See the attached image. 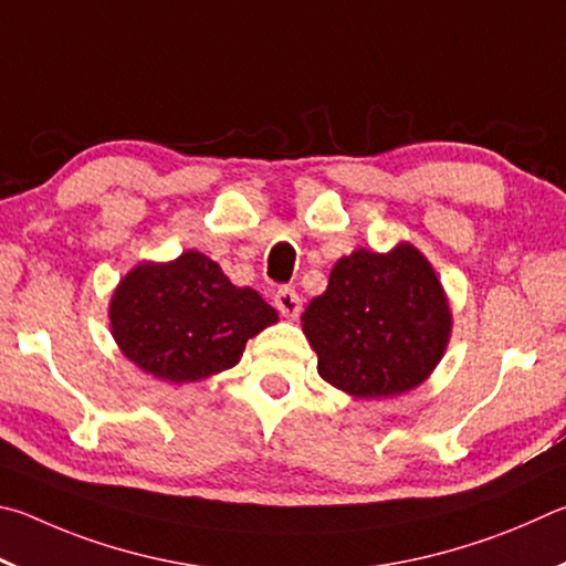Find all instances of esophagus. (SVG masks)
I'll return each instance as SVG.
<instances>
[{"label": "esophagus", "instance_id": "obj_1", "mask_svg": "<svg viewBox=\"0 0 566 566\" xmlns=\"http://www.w3.org/2000/svg\"><path fill=\"white\" fill-rule=\"evenodd\" d=\"M273 301H275V308L283 315H289V318H295V315L301 313V295L293 289H277Z\"/></svg>", "mask_w": 566, "mask_h": 566}]
</instances>
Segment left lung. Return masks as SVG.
<instances>
[{
  "label": "left lung",
  "instance_id": "left-lung-1",
  "mask_svg": "<svg viewBox=\"0 0 566 566\" xmlns=\"http://www.w3.org/2000/svg\"><path fill=\"white\" fill-rule=\"evenodd\" d=\"M303 333L318 353L323 380L378 400L430 378L450 343L452 313L418 248H358L333 265L328 289L303 313Z\"/></svg>",
  "mask_w": 566,
  "mask_h": 566
}]
</instances>
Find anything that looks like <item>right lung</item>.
<instances>
[{
    "mask_svg": "<svg viewBox=\"0 0 566 566\" xmlns=\"http://www.w3.org/2000/svg\"><path fill=\"white\" fill-rule=\"evenodd\" d=\"M112 335L128 360L158 380L193 382L233 368L248 338L277 323L253 289H238L198 251L138 263L108 305Z\"/></svg>",
    "mask_w": 566,
    "mask_h": 566,
    "instance_id": "add662e5",
    "label": "right lung"
}]
</instances>
